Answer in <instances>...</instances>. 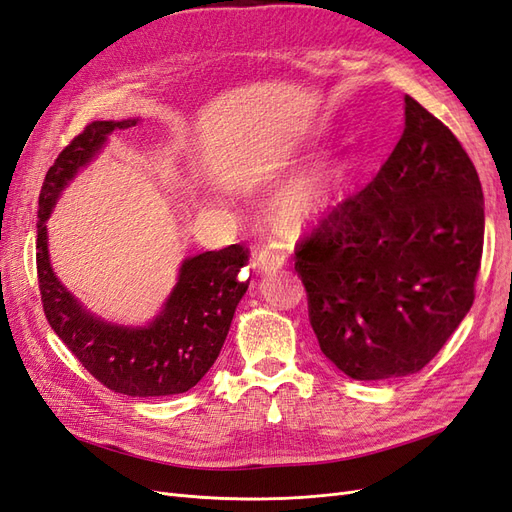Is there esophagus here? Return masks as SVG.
<instances>
[{"label":"esophagus","mask_w":512,"mask_h":512,"mask_svg":"<svg viewBox=\"0 0 512 512\" xmlns=\"http://www.w3.org/2000/svg\"><path fill=\"white\" fill-rule=\"evenodd\" d=\"M286 262V254L280 250H260L254 258V269L258 273H273L277 269H282Z\"/></svg>","instance_id":"esophagus-1"}]
</instances>
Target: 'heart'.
Segmentation results:
<instances>
[{
  "label": "heart",
  "mask_w": 512,
  "mask_h": 512,
  "mask_svg": "<svg viewBox=\"0 0 512 512\" xmlns=\"http://www.w3.org/2000/svg\"><path fill=\"white\" fill-rule=\"evenodd\" d=\"M342 185V170L333 164L316 166L290 179L277 192V211L292 220H309L327 211Z\"/></svg>",
  "instance_id": "obj_1"
}]
</instances>
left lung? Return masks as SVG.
Instances as JSON below:
<instances>
[{
  "mask_svg": "<svg viewBox=\"0 0 512 512\" xmlns=\"http://www.w3.org/2000/svg\"><path fill=\"white\" fill-rule=\"evenodd\" d=\"M404 111V134L374 181L294 252L320 350L354 380L421 371L470 312L483 256L472 160L414 98Z\"/></svg>",
  "mask_w": 512,
  "mask_h": 512,
  "instance_id": "1",
  "label": "left lung"
}]
</instances>
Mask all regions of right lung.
Here are the masks:
<instances>
[{
	"label": "right lung",
	"instance_id": "right-lung-1",
	"mask_svg": "<svg viewBox=\"0 0 512 512\" xmlns=\"http://www.w3.org/2000/svg\"><path fill=\"white\" fill-rule=\"evenodd\" d=\"M141 121H94L59 153L44 177L38 200L36 265L46 320L68 350L106 389L130 397H164L190 391L218 359L232 316L250 282L239 280L247 250L228 245L220 252L185 258L177 284L145 327L108 322L91 314L57 280L49 258L46 220L68 183L94 160L108 136Z\"/></svg>",
	"mask_w": 512,
	"mask_h": 512
}]
</instances>
